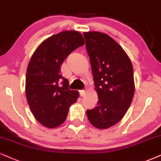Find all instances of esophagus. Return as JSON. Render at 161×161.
I'll use <instances>...</instances> for the list:
<instances>
[{
    "label": "esophagus",
    "mask_w": 161,
    "mask_h": 161,
    "mask_svg": "<svg viewBox=\"0 0 161 161\" xmlns=\"http://www.w3.org/2000/svg\"><path fill=\"white\" fill-rule=\"evenodd\" d=\"M85 91H84V90H80L79 91V94H80V96L81 97H84V96L85 95Z\"/></svg>",
    "instance_id": "obj_1"
}]
</instances>
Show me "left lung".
Returning a JSON list of instances; mask_svg holds the SVG:
<instances>
[{
  "label": "left lung",
  "instance_id": "left-lung-1",
  "mask_svg": "<svg viewBox=\"0 0 161 161\" xmlns=\"http://www.w3.org/2000/svg\"><path fill=\"white\" fill-rule=\"evenodd\" d=\"M91 61L97 106L87 110L91 124L106 129L123 119L135 94L134 70L129 56L111 36L100 32H85Z\"/></svg>",
  "mask_w": 161,
  "mask_h": 161
}]
</instances>
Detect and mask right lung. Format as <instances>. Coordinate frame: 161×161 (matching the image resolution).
<instances>
[{
	"label": "right lung",
	"instance_id": "add662e5",
	"mask_svg": "<svg viewBox=\"0 0 161 161\" xmlns=\"http://www.w3.org/2000/svg\"><path fill=\"white\" fill-rule=\"evenodd\" d=\"M84 44L80 32L63 31L44 40L30 58L26 75V100L37 121L47 128L62 125L69 108L79 97V91L68 88V80L60 73L68 55Z\"/></svg>",
	"mask_w": 161,
	"mask_h": 161
}]
</instances>
